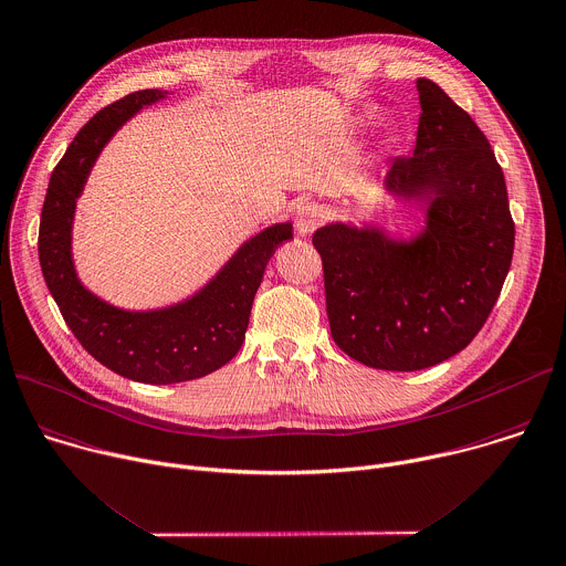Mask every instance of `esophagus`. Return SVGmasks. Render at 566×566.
I'll list each match as a JSON object with an SVG mask.
<instances>
[{
    "label": "esophagus",
    "instance_id": "1",
    "mask_svg": "<svg viewBox=\"0 0 566 566\" xmlns=\"http://www.w3.org/2000/svg\"><path fill=\"white\" fill-rule=\"evenodd\" d=\"M324 220H326V211L315 202L300 205L295 211V229L300 235H311Z\"/></svg>",
    "mask_w": 566,
    "mask_h": 566
}]
</instances>
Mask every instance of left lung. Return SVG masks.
Instances as JSON below:
<instances>
[{"mask_svg":"<svg viewBox=\"0 0 566 566\" xmlns=\"http://www.w3.org/2000/svg\"><path fill=\"white\" fill-rule=\"evenodd\" d=\"M418 93L416 150L391 164L385 186L427 205V229L411 242L339 222L313 233L335 344L385 370L429 368L467 348L497 302L515 240L489 139L436 82L420 77Z\"/></svg>","mask_w":566,"mask_h":566,"instance_id":"8db88e82","label":"left lung"}]
</instances>
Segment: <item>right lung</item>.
Listing matches in <instances>:
<instances>
[{"instance_id":"add662e5","label":"right lung","mask_w":566,"mask_h":566,"mask_svg":"<svg viewBox=\"0 0 566 566\" xmlns=\"http://www.w3.org/2000/svg\"><path fill=\"white\" fill-rule=\"evenodd\" d=\"M164 97L166 91L157 88L130 93L82 126L51 175L38 240L46 286L73 335L106 368L144 385L198 380L231 361L244 342L264 269L275 249L293 238L289 222L264 229L200 293L159 311H122L82 286L71 258L75 202L115 130Z\"/></svg>"}]
</instances>
